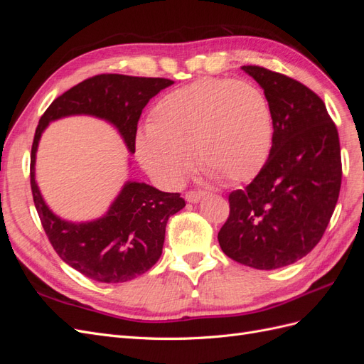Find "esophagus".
Instances as JSON below:
<instances>
[{
  "label": "esophagus",
  "instance_id": "1",
  "mask_svg": "<svg viewBox=\"0 0 364 364\" xmlns=\"http://www.w3.org/2000/svg\"><path fill=\"white\" fill-rule=\"evenodd\" d=\"M203 197H205L203 191H188L185 194L186 202H190V203H197L200 199H203Z\"/></svg>",
  "mask_w": 364,
  "mask_h": 364
}]
</instances>
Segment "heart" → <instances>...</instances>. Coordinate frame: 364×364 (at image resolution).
<instances>
[{"instance_id":"b5f03b06","label":"heart","mask_w":364,"mask_h":364,"mask_svg":"<svg viewBox=\"0 0 364 364\" xmlns=\"http://www.w3.org/2000/svg\"><path fill=\"white\" fill-rule=\"evenodd\" d=\"M273 142V114L266 95L247 82L202 79L155 105L135 138L136 156L164 188H179L193 158L226 183L252 179Z\"/></svg>"}]
</instances>
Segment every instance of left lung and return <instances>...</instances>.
Instances as JSON below:
<instances>
[{
  "label": "left lung",
  "instance_id": "8db88e82",
  "mask_svg": "<svg viewBox=\"0 0 364 364\" xmlns=\"http://www.w3.org/2000/svg\"><path fill=\"white\" fill-rule=\"evenodd\" d=\"M241 70L264 90L273 142L255 179L229 194L218 243L240 264L273 270L304 258L325 234L341 185L338 132L310 87L255 65Z\"/></svg>",
  "mask_w": 364,
  "mask_h": 364
}]
</instances>
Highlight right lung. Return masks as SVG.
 <instances>
[{
	"label": "right lung",
	"mask_w": 364,
	"mask_h": 364,
	"mask_svg": "<svg viewBox=\"0 0 364 364\" xmlns=\"http://www.w3.org/2000/svg\"><path fill=\"white\" fill-rule=\"evenodd\" d=\"M156 77L100 74L73 86L54 100L39 119L30 156L33 202L43 230L58 255L98 282H126L155 266L162 253L168 218L185 206L179 193H164L155 186L126 182L123 190L94 222L62 220L43 202L35 179L36 150L50 121L70 115H92L114 124L130 153H135L138 119L151 97L173 85Z\"/></svg>",
	"instance_id": "1"
}]
</instances>
